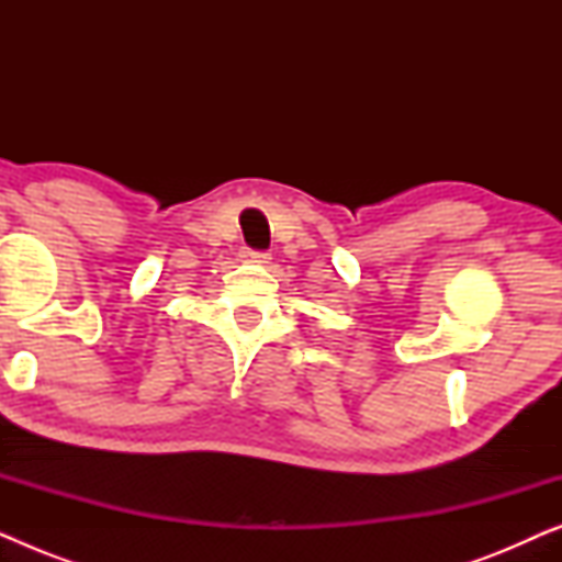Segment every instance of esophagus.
<instances>
[{
	"instance_id": "34e87169",
	"label": "esophagus",
	"mask_w": 562,
	"mask_h": 562,
	"mask_svg": "<svg viewBox=\"0 0 562 562\" xmlns=\"http://www.w3.org/2000/svg\"><path fill=\"white\" fill-rule=\"evenodd\" d=\"M245 258L252 260V263H268V260H271V256H268L266 250H252V248L245 250Z\"/></svg>"
}]
</instances>
